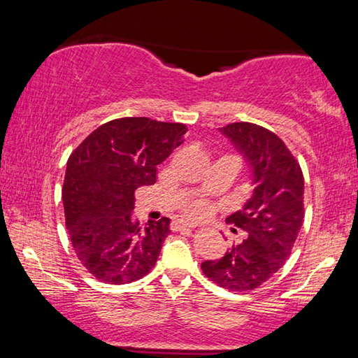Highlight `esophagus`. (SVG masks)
I'll list each match as a JSON object with an SVG mask.
<instances>
[{
    "instance_id": "1",
    "label": "esophagus",
    "mask_w": 358,
    "mask_h": 358,
    "mask_svg": "<svg viewBox=\"0 0 358 358\" xmlns=\"http://www.w3.org/2000/svg\"><path fill=\"white\" fill-rule=\"evenodd\" d=\"M172 227L173 229H183V227H196V222H189V221H185V220H175L172 222Z\"/></svg>"
}]
</instances>
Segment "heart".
I'll return each mask as SVG.
<instances>
[{
    "label": "heart",
    "mask_w": 358,
    "mask_h": 358,
    "mask_svg": "<svg viewBox=\"0 0 358 358\" xmlns=\"http://www.w3.org/2000/svg\"><path fill=\"white\" fill-rule=\"evenodd\" d=\"M185 211H186L187 215H191V216L201 217V216L207 215L208 203L205 202V201H202V199H196V201H191L189 203H186Z\"/></svg>",
    "instance_id": "1"
}]
</instances>
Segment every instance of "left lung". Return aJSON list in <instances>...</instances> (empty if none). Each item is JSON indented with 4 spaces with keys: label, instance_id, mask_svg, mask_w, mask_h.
Returning a JSON list of instances; mask_svg holds the SVG:
<instances>
[{
    "label": "left lung",
    "instance_id": "8db88e82",
    "mask_svg": "<svg viewBox=\"0 0 358 358\" xmlns=\"http://www.w3.org/2000/svg\"><path fill=\"white\" fill-rule=\"evenodd\" d=\"M220 131L251 167L252 196L227 221L246 234L224 257L202 262L203 275L229 290H252L286 262L305 217L299 161L275 132L240 121Z\"/></svg>",
    "mask_w": 358,
    "mask_h": 358
}]
</instances>
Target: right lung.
I'll return each instance as SVG.
<instances>
[{
    "mask_svg": "<svg viewBox=\"0 0 358 358\" xmlns=\"http://www.w3.org/2000/svg\"><path fill=\"white\" fill-rule=\"evenodd\" d=\"M186 131L183 123L118 118L71 153L63 185L66 227L78 260L96 280L132 282L155 266L171 220L132 221L134 192L156 183V166L183 143Z\"/></svg>",
    "mask_w": 358,
    "mask_h": 358,
    "instance_id": "right-lung-1",
    "label": "right lung"
}]
</instances>
